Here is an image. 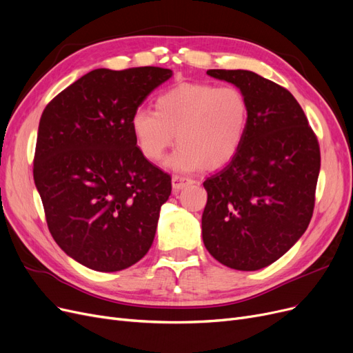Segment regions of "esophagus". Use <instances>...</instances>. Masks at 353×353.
Masks as SVG:
<instances>
[{
    "label": "esophagus",
    "instance_id": "34e87169",
    "mask_svg": "<svg viewBox=\"0 0 353 353\" xmlns=\"http://www.w3.org/2000/svg\"><path fill=\"white\" fill-rule=\"evenodd\" d=\"M190 183H193V180L192 179H188V177H185V176H173V179H172V185H173V192L174 193H177L179 190H181L185 186H188V185H190Z\"/></svg>",
    "mask_w": 353,
    "mask_h": 353
}]
</instances>
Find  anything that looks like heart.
Listing matches in <instances>:
<instances>
[{"instance_id":"heart-1","label":"heart","mask_w":353,"mask_h":353,"mask_svg":"<svg viewBox=\"0 0 353 353\" xmlns=\"http://www.w3.org/2000/svg\"><path fill=\"white\" fill-rule=\"evenodd\" d=\"M250 121V103L232 85L186 82L167 89L156 99V111L140 106L131 128L143 156L163 159L177 137L179 147L168 160L177 170L216 168L238 152Z\"/></svg>"}]
</instances>
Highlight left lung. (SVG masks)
<instances>
[{
  "label": "left lung",
  "instance_id": "obj_1",
  "mask_svg": "<svg viewBox=\"0 0 353 353\" xmlns=\"http://www.w3.org/2000/svg\"><path fill=\"white\" fill-rule=\"evenodd\" d=\"M208 74L243 92L250 121L234 159L203 181V243L221 264L255 271L277 261L307 229L320 147L285 88L250 70L210 69Z\"/></svg>",
  "mask_w": 353,
  "mask_h": 353
}]
</instances>
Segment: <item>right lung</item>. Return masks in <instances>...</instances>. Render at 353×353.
<instances>
[{
    "mask_svg": "<svg viewBox=\"0 0 353 353\" xmlns=\"http://www.w3.org/2000/svg\"><path fill=\"white\" fill-rule=\"evenodd\" d=\"M170 69H95L60 92L39 124L33 176L49 231L103 272L139 263L154 241L172 177L137 147L132 112Z\"/></svg>",
    "mask_w": 353,
    "mask_h": 353,
    "instance_id": "add662e5",
    "label": "right lung"
}]
</instances>
